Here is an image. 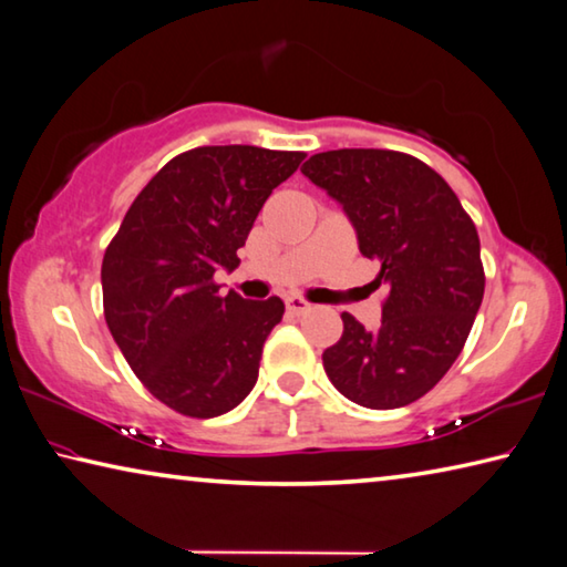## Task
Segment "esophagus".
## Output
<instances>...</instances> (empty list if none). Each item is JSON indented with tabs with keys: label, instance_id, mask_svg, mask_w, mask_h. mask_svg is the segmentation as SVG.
Returning <instances> with one entry per match:
<instances>
[{
	"label": "esophagus",
	"instance_id": "34e87169",
	"mask_svg": "<svg viewBox=\"0 0 567 567\" xmlns=\"http://www.w3.org/2000/svg\"><path fill=\"white\" fill-rule=\"evenodd\" d=\"M309 309H311V303L303 301L301 296H289V299H286V311L293 313V317H301V313H306Z\"/></svg>",
	"mask_w": 567,
	"mask_h": 567
}]
</instances>
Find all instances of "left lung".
Returning <instances> with one entry per match:
<instances>
[{
    "mask_svg": "<svg viewBox=\"0 0 567 567\" xmlns=\"http://www.w3.org/2000/svg\"><path fill=\"white\" fill-rule=\"evenodd\" d=\"M301 173L347 213L364 258L389 286L377 329L341 313L323 351L331 384L369 410L412 404L447 374L485 293L475 223L440 173L412 155L344 147L311 155Z\"/></svg>",
    "mask_w": 567,
    "mask_h": 567,
    "instance_id": "obj_1",
    "label": "left lung"
}]
</instances>
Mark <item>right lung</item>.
Instances as JSON below:
<instances>
[{
    "instance_id": "1",
    "label": "right lung",
    "mask_w": 567,
    "mask_h": 567,
    "mask_svg": "<svg viewBox=\"0 0 567 567\" xmlns=\"http://www.w3.org/2000/svg\"><path fill=\"white\" fill-rule=\"evenodd\" d=\"M303 153L206 145L175 155L145 185L102 258L105 321L147 392L185 416L226 414L258 379L284 301L220 296L258 210Z\"/></svg>"
}]
</instances>
